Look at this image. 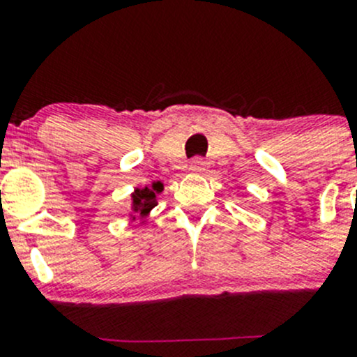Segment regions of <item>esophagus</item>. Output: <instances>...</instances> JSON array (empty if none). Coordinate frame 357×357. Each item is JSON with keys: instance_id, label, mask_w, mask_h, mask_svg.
Wrapping results in <instances>:
<instances>
[{"instance_id": "34e87169", "label": "esophagus", "mask_w": 357, "mask_h": 357, "mask_svg": "<svg viewBox=\"0 0 357 357\" xmlns=\"http://www.w3.org/2000/svg\"><path fill=\"white\" fill-rule=\"evenodd\" d=\"M190 171L192 172H204L206 171V160L200 157H195L190 162Z\"/></svg>"}]
</instances>
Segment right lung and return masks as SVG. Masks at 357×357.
<instances>
[{
  "instance_id": "obj_1",
  "label": "right lung",
  "mask_w": 357,
  "mask_h": 357,
  "mask_svg": "<svg viewBox=\"0 0 357 357\" xmlns=\"http://www.w3.org/2000/svg\"><path fill=\"white\" fill-rule=\"evenodd\" d=\"M162 190H164V185L157 181L146 188H137L132 193V211L136 214V216H132V220L148 216V213L157 206V193H160Z\"/></svg>"
}]
</instances>
